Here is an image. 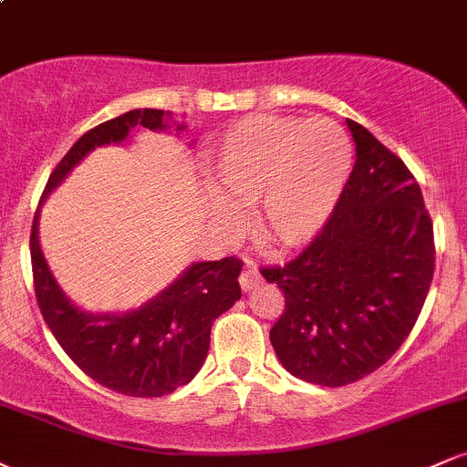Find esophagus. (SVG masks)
Here are the masks:
<instances>
[{
    "label": "esophagus",
    "mask_w": 467,
    "mask_h": 467,
    "mask_svg": "<svg viewBox=\"0 0 467 467\" xmlns=\"http://www.w3.org/2000/svg\"><path fill=\"white\" fill-rule=\"evenodd\" d=\"M261 281H264V278H261L259 270H256L254 265L245 267V270L241 272V276H239L241 289H244V292H250V289H254L256 285H261Z\"/></svg>",
    "instance_id": "esophagus-1"
}]
</instances>
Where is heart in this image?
<instances>
[{"instance_id":"1","label":"heart","mask_w":467,"mask_h":467,"mask_svg":"<svg viewBox=\"0 0 467 467\" xmlns=\"http://www.w3.org/2000/svg\"><path fill=\"white\" fill-rule=\"evenodd\" d=\"M349 166V138L327 118H244L213 144V184L222 197L213 202V217L234 230L237 208L259 206L267 244L305 245L334 213Z\"/></svg>"}]
</instances>
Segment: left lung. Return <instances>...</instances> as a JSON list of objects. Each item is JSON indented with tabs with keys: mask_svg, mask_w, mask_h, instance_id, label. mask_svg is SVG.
Listing matches in <instances>:
<instances>
[{
	"mask_svg": "<svg viewBox=\"0 0 467 467\" xmlns=\"http://www.w3.org/2000/svg\"><path fill=\"white\" fill-rule=\"evenodd\" d=\"M356 164L334 213L285 265L261 267L285 294L270 329L294 378L345 387L373 373L417 323L435 272L432 222L420 184L371 131L347 120Z\"/></svg>",
	"mask_w": 467,
	"mask_h": 467,
	"instance_id": "left-lung-1",
	"label": "left lung"
}]
</instances>
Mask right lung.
Segmentation results:
<instances>
[{
    "mask_svg": "<svg viewBox=\"0 0 467 467\" xmlns=\"http://www.w3.org/2000/svg\"><path fill=\"white\" fill-rule=\"evenodd\" d=\"M171 114L162 109H131L94 127L72 144L47 180L30 233L35 294L46 325L94 382L130 395L162 398L189 384L211 347V327L241 298V261L226 256L186 267L158 296L125 314H89L63 294L39 245V211L46 197L96 147L127 140L131 130L164 131ZM184 125H178V131Z\"/></svg>",
    "mask_w": 467,
    "mask_h": 467,
    "instance_id": "1",
    "label": "right lung"
}]
</instances>
